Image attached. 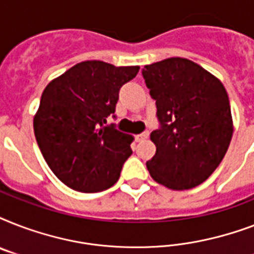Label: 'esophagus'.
Here are the masks:
<instances>
[{"label": "esophagus", "instance_id": "obj_1", "mask_svg": "<svg viewBox=\"0 0 254 254\" xmlns=\"http://www.w3.org/2000/svg\"><path fill=\"white\" fill-rule=\"evenodd\" d=\"M147 137H149V131H143V133H141V134H137L135 135V139L137 141H143V139H146Z\"/></svg>", "mask_w": 254, "mask_h": 254}]
</instances>
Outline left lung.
I'll list each match as a JSON object with an SVG mask.
<instances>
[{"label": "left lung", "instance_id": "obj_1", "mask_svg": "<svg viewBox=\"0 0 254 254\" xmlns=\"http://www.w3.org/2000/svg\"><path fill=\"white\" fill-rule=\"evenodd\" d=\"M142 76L159 121L150 134L157 151L147 170L167 189L196 187L228 150L233 133L228 93L217 77L185 58L145 65Z\"/></svg>", "mask_w": 254, "mask_h": 254}]
</instances>
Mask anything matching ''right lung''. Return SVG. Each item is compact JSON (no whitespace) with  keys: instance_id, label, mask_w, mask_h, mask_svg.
I'll return each instance as SVG.
<instances>
[{"instance_id":"right-lung-1","label":"right lung","mask_w":254,"mask_h":254,"mask_svg":"<svg viewBox=\"0 0 254 254\" xmlns=\"http://www.w3.org/2000/svg\"><path fill=\"white\" fill-rule=\"evenodd\" d=\"M138 69L81 62L45 88L34 133L51 171L69 189L100 192L119 181L133 153V137L105 124L115 113L120 88Z\"/></svg>"}]
</instances>
